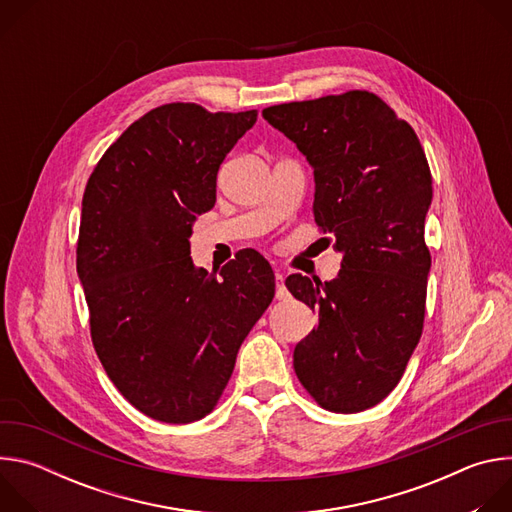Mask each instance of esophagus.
Here are the masks:
<instances>
[{"mask_svg": "<svg viewBox=\"0 0 512 512\" xmlns=\"http://www.w3.org/2000/svg\"><path fill=\"white\" fill-rule=\"evenodd\" d=\"M289 296V291L285 287V275L277 269L275 271V298L277 300H285Z\"/></svg>", "mask_w": 512, "mask_h": 512, "instance_id": "esophagus-1", "label": "esophagus"}]
</instances>
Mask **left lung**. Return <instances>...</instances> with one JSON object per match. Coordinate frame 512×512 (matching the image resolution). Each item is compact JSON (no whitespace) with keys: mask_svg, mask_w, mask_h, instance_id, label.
Returning <instances> with one entry per match:
<instances>
[{"mask_svg":"<svg viewBox=\"0 0 512 512\" xmlns=\"http://www.w3.org/2000/svg\"><path fill=\"white\" fill-rule=\"evenodd\" d=\"M263 117L312 166L316 225L342 253L336 279H285L318 312L294 350L296 375L324 409L364 411L395 389L423 330L433 196L423 148L367 91L273 105Z\"/></svg>","mask_w":512,"mask_h":512,"instance_id":"8db88e82","label":"left lung"}]
</instances>
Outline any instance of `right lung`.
Masks as SVG:
<instances>
[{"label":"right lung","instance_id":"add662e5","mask_svg":"<svg viewBox=\"0 0 512 512\" xmlns=\"http://www.w3.org/2000/svg\"><path fill=\"white\" fill-rule=\"evenodd\" d=\"M255 121L257 111L162 105L121 133L85 188L77 271L97 356L119 393L164 423L212 411L275 296L271 265L253 249L221 277L190 257L218 168Z\"/></svg>","mask_w":512,"mask_h":512}]
</instances>
